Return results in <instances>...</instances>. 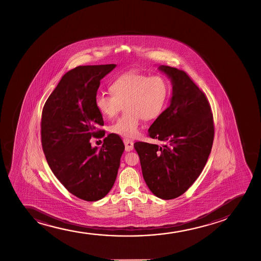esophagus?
<instances>
[{"mask_svg": "<svg viewBox=\"0 0 261 261\" xmlns=\"http://www.w3.org/2000/svg\"><path fill=\"white\" fill-rule=\"evenodd\" d=\"M123 143L125 144L126 151H130V150H133V148H134L133 144H134V143H133L132 140H129L128 138H124V139H123Z\"/></svg>", "mask_w": 261, "mask_h": 261, "instance_id": "34e87169", "label": "esophagus"}]
</instances>
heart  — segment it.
I'll return each instance as SVG.
<instances>
[{
	"instance_id": "obj_1",
	"label": "heart",
	"mask_w": 261,
	"mask_h": 261,
	"mask_svg": "<svg viewBox=\"0 0 261 261\" xmlns=\"http://www.w3.org/2000/svg\"><path fill=\"white\" fill-rule=\"evenodd\" d=\"M111 94H96L95 103L105 117H115L125 105V113L111 125V132L134 138L140 132L142 119H156L167 102L170 86L162 75H150L136 71L123 73L111 85Z\"/></svg>"
}]
</instances>
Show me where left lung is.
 <instances>
[{"mask_svg": "<svg viewBox=\"0 0 261 261\" xmlns=\"http://www.w3.org/2000/svg\"><path fill=\"white\" fill-rule=\"evenodd\" d=\"M159 69L171 78L172 96L148 136L165 144L137 142L134 147L147 186L168 200L184 194L199 177L213 147L214 123L208 99L186 72L165 65Z\"/></svg>", "mask_w": 261, "mask_h": 261, "instance_id": "left-lung-1", "label": "left lung"}]
</instances>
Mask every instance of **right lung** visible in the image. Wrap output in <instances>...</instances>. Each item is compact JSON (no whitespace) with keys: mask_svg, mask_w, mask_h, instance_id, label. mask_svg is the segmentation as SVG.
Returning <instances> with one entry per match:
<instances>
[{"mask_svg":"<svg viewBox=\"0 0 261 261\" xmlns=\"http://www.w3.org/2000/svg\"><path fill=\"white\" fill-rule=\"evenodd\" d=\"M116 64L78 66L63 75L43 106L41 136L51 171L70 193L93 202L105 197L117 178L124 144L109 134L101 148L90 138H102L105 124L95 99L101 79Z\"/></svg>","mask_w":261,"mask_h":261,"instance_id":"add662e5","label":"right lung"}]
</instances>
